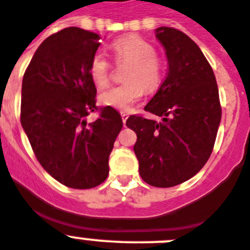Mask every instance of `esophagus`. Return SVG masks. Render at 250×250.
<instances>
[{"instance_id":"1","label":"esophagus","mask_w":250,"mask_h":250,"mask_svg":"<svg viewBox=\"0 0 250 250\" xmlns=\"http://www.w3.org/2000/svg\"><path fill=\"white\" fill-rule=\"evenodd\" d=\"M121 116H122L123 125H125V121H127V118H128V113L127 112H121Z\"/></svg>"}]
</instances>
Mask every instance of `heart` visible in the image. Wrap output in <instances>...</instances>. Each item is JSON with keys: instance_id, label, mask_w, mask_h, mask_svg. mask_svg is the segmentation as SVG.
<instances>
[{"instance_id": "1", "label": "heart", "mask_w": 250, "mask_h": 250, "mask_svg": "<svg viewBox=\"0 0 250 250\" xmlns=\"http://www.w3.org/2000/svg\"><path fill=\"white\" fill-rule=\"evenodd\" d=\"M113 56L118 63L129 62L125 71V82L102 92L100 101L120 111H130L143 97L146 89L154 91L161 86L164 76L163 61L156 53V47L137 35L116 38L111 43ZM111 61L102 52H96L89 60L88 73L98 88H104L109 82Z\"/></svg>"}]
</instances>
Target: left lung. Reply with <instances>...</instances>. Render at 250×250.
I'll return each instance as SVG.
<instances>
[{
    "label": "left lung",
    "instance_id": "8db88e82",
    "mask_svg": "<svg viewBox=\"0 0 250 250\" xmlns=\"http://www.w3.org/2000/svg\"><path fill=\"white\" fill-rule=\"evenodd\" d=\"M156 36L169 67L145 111L162 122L133 114L125 125L137 134L133 150L142 179L168 188L204 167L214 147L222 107L214 72L192 38L172 27H158Z\"/></svg>",
    "mask_w": 250,
    "mask_h": 250
}]
</instances>
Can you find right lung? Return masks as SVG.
I'll use <instances>...</instances> for the list:
<instances>
[{"label":"right lung","instance_id":"obj_1","mask_svg":"<svg viewBox=\"0 0 250 250\" xmlns=\"http://www.w3.org/2000/svg\"><path fill=\"white\" fill-rule=\"evenodd\" d=\"M97 33L67 27L38 47L22 81L21 125L36 158L63 186L89 189L107 179L108 158L123 127L113 107L96 105L88 73ZM91 111L100 116L86 122Z\"/></svg>","mask_w":250,"mask_h":250}]
</instances>
